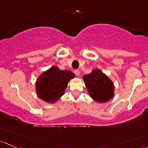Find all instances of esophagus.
<instances>
[{
  "label": "esophagus",
  "mask_w": 148,
  "mask_h": 148,
  "mask_svg": "<svg viewBox=\"0 0 148 148\" xmlns=\"http://www.w3.org/2000/svg\"><path fill=\"white\" fill-rule=\"evenodd\" d=\"M74 73H75V74L77 76H79V75H80V71H79V70H75V71H74Z\"/></svg>",
  "instance_id": "1"
}]
</instances>
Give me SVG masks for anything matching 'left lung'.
Wrapping results in <instances>:
<instances>
[{"mask_svg":"<svg viewBox=\"0 0 148 148\" xmlns=\"http://www.w3.org/2000/svg\"><path fill=\"white\" fill-rule=\"evenodd\" d=\"M86 88L90 97L98 103L109 101L114 93V85L100 70H94L83 76Z\"/></svg>","mask_w":148,"mask_h":148,"instance_id":"8db88e82","label":"left lung"}]
</instances>
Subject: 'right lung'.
I'll return each mask as SVG.
<instances>
[{
    "instance_id": "1",
    "label": "right lung",
    "mask_w": 148,
    "mask_h": 148,
    "mask_svg": "<svg viewBox=\"0 0 148 148\" xmlns=\"http://www.w3.org/2000/svg\"><path fill=\"white\" fill-rule=\"evenodd\" d=\"M75 75L69 71H60L53 66L44 72L37 80V95L44 101L55 103L64 94L70 80Z\"/></svg>"
}]
</instances>
